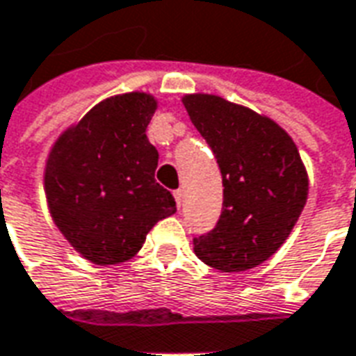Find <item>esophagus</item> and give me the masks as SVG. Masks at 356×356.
Masks as SVG:
<instances>
[{"label": "esophagus", "instance_id": "obj_1", "mask_svg": "<svg viewBox=\"0 0 356 356\" xmlns=\"http://www.w3.org/2000/svg\"><path fill=\"white\" fill-rule=\"evenodd\" d=\"M173 198H175V202H177V207L181 209V205H183V191L179 188V191L173 192Z\"/></svg>", "mask_w": 356, "mask_h": 356}]
</instances>
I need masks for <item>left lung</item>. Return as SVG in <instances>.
<instances>
[{
  "label": "left lung",
  "mask_w": 356,
  "mask_h": 356,
  "mask_svg": "<svg viewBox=\"0 0 356 356\" xmlns=\"http://www.w3.org/2000/svg\"><path fill=\"white\" fill-rule=\"evenodd\" d=\"M183 105L211 147L225 186L217 226L194 238V252L226 273L257 268L285 243L307 200L298 149L272 118L225 97L186 94Z\"/></svg>",
  "instance_id": "obj_1"
}]
</instances>
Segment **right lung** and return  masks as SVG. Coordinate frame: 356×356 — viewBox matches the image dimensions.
Wrapping results in <instances>:
<instances>
[{"label":"right lung","instance_id":"obj_1","mask_svg":"<svg viewBox=\"0 0 356 356\" xmlns=\"http://www.w3.org/2000/svg\"><path fill=\"white\" fill-rule=\"evenodd\" d=\"M156 107L147 92L107 97L60 134L47 158L52 220L97 266L136 257L152 226L177 211L154 181L158 151L145 134Z\"/></svg>","mask_w":356,"mask_h":356}]
</instances>
